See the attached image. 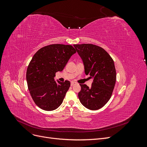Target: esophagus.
<instances>
[{"instance_id":"obj_1","label":"esophagus","mask_w":147,"mask_h":147,"mask_svg":"<svg viewBox=\"0 0 147 147\" xmlns=\"http://www.w3.org/2000/svg\"><path fill=\"white\" fill-rule=\"evenodd\" d=\"M75 84H76V83L74 82H71V83H70V85L72 86H74Z\"/></svg>"}]
</instances>
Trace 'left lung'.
<instances>
[{"label":"left lung","instance_id":"1","mask_svg":"<svg viewBox=\"0 0 147 147\" xmlns=\"http://www.w3.org/2000/svg\"><path fill=\"white\" fill-rule=\"evenodd\" d=\"M74 47L83 61L84 72L93 80L91 88L80 84L79 100L88 109H100L110 99L116 82L114 61L104 49L97 45L78 44Z\"/></svg>","mask_w":147,"mask_h":147}]
</instances>
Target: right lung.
Here are the masks:
<instances>
[{
    "mask_svg": "<svg viewBox=\"0 0 147 147\" xmlns=\"http://www.w3.org/2000/svg\"><path fill=\"white\" fill-rule=\"evenodd\" d=\"M75 53L72 45L63 44L44 47L35 53L28 67L26 80L30 96L38 107L52 111L63 103L70 83L56 82L54 77Z\"/></svg>",
    "mask_w": 147,
    "mask_h": 147,
    "instance_id": "1",
    "label": "right lung"
}]
</instances>
